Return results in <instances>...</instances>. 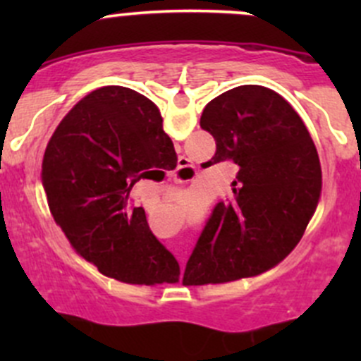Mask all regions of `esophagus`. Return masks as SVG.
Returning a JSON list of instances; mask_svg holds the SVG:
<instances>
[{
  "instance_id": "1",
  "label": "esophagus",
  "mask_w": 361,
  "mask_h": 361,
  "mask_svg": "<svg viewBox=\"0 0 361 361\" xmlns=\"http://www.w3.org/2000/svg\"><path fill=\"white\" fill-rule=\"evenodd\" d=\"M194 176V166L190 164V160L187 157H180L178 160V167L173 173V178L176 181H187Z\"/></svg>"
}]
</instances>
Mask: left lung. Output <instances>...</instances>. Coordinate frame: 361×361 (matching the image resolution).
<instances>
[{"mask_svg":"<svg viewBox=\"0 0 361 361\" xmlns=\"http://www.w3.org/2000/svg\"><path fill=\"white\" fill-rule=\"evenodd\" d=\"M201 127L216 141L211 160H232L239 171L234 195L214 206L199 235L185 286L235 281L274 267L298 245L322 192L314 141L274 90H227L206 104Z\"/></svg>","mask_w":361,"mask_h":361,"instance_id":"1","label":"left lung"}]
</instances>
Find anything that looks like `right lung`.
<instances>
[{
  "instance_id": "obj_1",
  "label": "right lung",
  "mask_w": 361,
  "mask_h": 361,
  "mask_svg": "<svg viewBox=\"0 0 361 361\" xmlns=\"http://www.w3.org/2000/svg\"><path fill=\"white\" fill-rule=\"evenodd\" d=\"M171 155L176 159L159 108L118 85L87 94L50 137L42 164L50 213L101 274L130 285L180 279L176 258L152 234L143 207L129 206L134 183Z\"/></svg>"
}]
</instances>
